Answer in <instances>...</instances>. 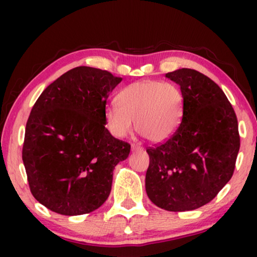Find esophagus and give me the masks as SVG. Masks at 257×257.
Here are the masks:
<instances>
[{"mask_svg":"<svg viewBox=\"0 0 257 257\" xmlns=\"http://www.w3.org/2000/svg\"><path fill=\"white\" fill-rule=\"evenodd\" d=\"M143 146L138 145V144H132V151H137V152H140V151H143Z\"/></svg>","mask_w":257,"mask_h":257,"instance_id":"obj_1","label":"esophagus"}]
</instances>
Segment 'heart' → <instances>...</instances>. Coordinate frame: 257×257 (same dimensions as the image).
<instances>
[{
  "mask_svg": "<svg viewBox=\"0 0 257 257\" xmlns=\"http://www.w3.org/2000/svg\"><path fill=\"white\" fill-rule=\"evenodd\" d=\"M118 103L107 105L105 118L112 135L125 138L136 128L154 143L170 138L181 115V93L172 83L142 80L130 84L118 94Z\"/></svg>",
  "mask_w": 257,
  "mask_h": 257,
  "instance_id": "1",
  "label": "heart"
}]
</instances>
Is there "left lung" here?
Segmentation results:
<instances>
[{
  "mask_svg": "<svg viewBox=\"0 0 257 257\" xmlns=\"http://www.w3.org/2000/svg\"><path fill=\"white\" fill-rule=\"evenodd\" d=\"M180 85V126L166 142L147 147L145 187L151 201L170 212L202 207L233 177L240 150L237 118L226 94L193 69L166 73Z\"/></svg>",
  "mask_w": 257,
  "mask_h": 257,
  "instance_id": "8db88e82",
  "label": "left lung"
}]
</instances>
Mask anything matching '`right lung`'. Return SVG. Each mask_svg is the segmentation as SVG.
Returning a JSON list of instances; mask_svg holds the SVG:
<instances>
[{
	"label": "right lung",
	"instance_id": "1",
	"mask_svg": "<svg viewBox=\"0 0 257 257\" xmlns=\"http://www.w3.org/2000/svg\"><path fill=\"white\" fill-rule=\"evenodd\" d=\"M121 79L77 66L51 83L31 108L22 159L31 194L52 212L91 213L110 195L115 165L131 150L105 127L107 97Z\"/></svg>",
	"mask_w": 257,
	"mask_h": 257
}]
</instances>
